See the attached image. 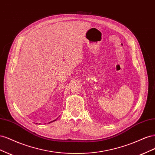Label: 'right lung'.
Wrapping results in <instances>:
<instances>
[{
	"label": "right lung",
	"instance_id": "add662e5",
	"mask_svg": "<svg viewBox=\"0 0 155 155\" xmlns=\"http://www.w3.org/2000/svg\"><path fill=\"white\" fill-rule=\"evenodd\" d=\"M57 119H58V118H57ZM57 119H55V120H53V121H50V122H49V123H51V122H53V121H55L57 120Z\"/></svg>",
	"mask_w": 155,
	"mask_h": 155
}]
</instances>
